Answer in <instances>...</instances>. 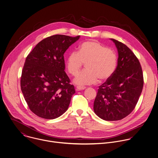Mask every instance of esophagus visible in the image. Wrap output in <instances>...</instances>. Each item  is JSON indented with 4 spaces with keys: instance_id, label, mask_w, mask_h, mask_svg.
I'll return each mask as SVG.
<instances>
[{
    "instance_id": "esophagus-1",
    "label": "esophagus",
    "mask_w": 158,
    "mask_h": 158,
    "mask_svg": "<svg viewBox=\"0 0 158 158\" xmlns=\"http://www.w3.org/2000/svg\"><path fill=\"white\" fill-rule=\"evenodd\" d=\"M86 89L85 86H77V89L78 91H80V90H84Z\"/></svg>"
}]
</instances>
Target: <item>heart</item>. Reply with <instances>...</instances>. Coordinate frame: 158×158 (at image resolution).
<instances>
[{
  "label": "heart",
  "instance_id": "heart-1",
  "mask_svg": "<svg viewBox=\"0 0 158 158\" xmlns=\"http://www.w3.org/2000/svg\"><path fill=\"white\" fill-rule=\"evenodd\" d=\"M87 69L75 78L73 82L79 85L95 84L99 78L108 79L114 73L117 65V56L113 50L106 48L96 41L82 43L77 52L70 53L66 60L67 71L77 75L83 63Z\"/></svg>",
  "mask_w": 158,
  "mask_h": 158
}]
</instances>
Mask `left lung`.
<instances>
[{
	"instance_id": "left-lung-1",
	"label": "left lung",
	"mask_w": 158,
	"mask_h": 158,
	"mask_svg": "<svg viewBox=\"0 0 158 158\" xmlns=\"http://www.w3.org/2000/svg\"><path fill=\"white\" fill-rule=\"evenodd\" d=\"M118 53L113 75L99 88L94 111L105 121L120 120L134 109L143 86L142 69L133 52L123 43L110 39Z\"/></svg>"
}]
</instances>
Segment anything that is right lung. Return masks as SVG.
I'll use <instances>...</instances> for the list:
<instances>
[{
	"mask_svg": "<svg viewBox=\"0 0 158 158\" xmlns=\"http://www.w3.org/2000/svg\"><path fill=\"white\" fill-rule=\"evenodd\" d=\"M80 37L64 35L48 37L27 56L21 88L29 108L38 116L55 119L68 109L75 90L64 71V54Z\"/></svg>",
	"mask_w": 158,
	"mask_h": 158,
	"instance_id": "1",
	"label": "right lung"
}]
</instances>
